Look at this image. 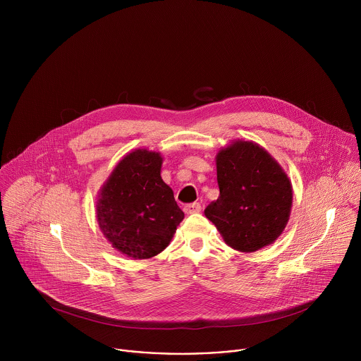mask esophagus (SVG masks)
<instances>
[{
    "mask_svg": "<svg viewBox=\"0 0 361 361\" xmlns=\"http://www.w3.org/2000/svg\"><path fill=\"white\" fill-rule=\"evenodd\" d=\"M184 212L185 214H195L201 212V204L200 202H190L187 205H184Z\"/></svg>",
    "mask_w": 361,
    "mask_h": 361,
    "instance_id": "1",
    "label": "esophagus"
}]
</instances>
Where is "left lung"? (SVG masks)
Wrapping results in <instances>:
<instances>
[{
	"label": "left lung",
	"mask_w": 361,
	"mask_h": 361,
	"mask_svg": "<svg viewBox=\"0 0 361 361\" xmlns=\"http://www.w3.org/2000/svg\"><path fill=\"white\" fill-rule=\"evenodd\" d=\"M220 195L204 210L224 241L252 252L283 233L293 202L291 184L270 154L251 141H235L217 154Z\"/></svg>",
	"instance_id": "obj_1"
}]
</instances>
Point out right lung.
<instances>
[{"instance_id":"add662e5","label":"right lung","mask_w":361,"mask_h":361,"mask_svg":"<svg viewBox=\"0 0 361 361\" xmlns=\"http://www.w3.org/2000/svg\"><path fill=\"white\" fill-rule=\"evenodd\" d=\"M159 152L137 149L126 156L97 202V220L109 241L133 259H149L171 241L184 213L163 181Z\"/></svg>"}]
</instances>
